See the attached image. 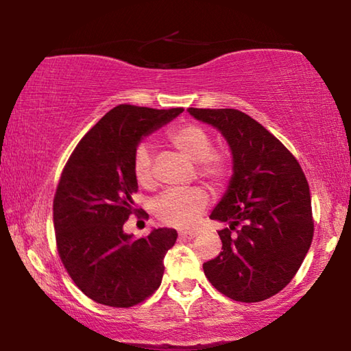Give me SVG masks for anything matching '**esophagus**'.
I'll use <instances>...</instances> for the list:
<instances>
[{"mask_svg":"<svg viewBox=\"0 0 351 351\" xmlns=\"http://www.w3.org/2000/svg\"><path fill=\"white\" fill-rule=\"evenodd\" d=\"M195 237H197V232H193V230H181L180 232L181 240H192Z\"/></svg>","mask_w":351,"mask_h":351,"instance_id":"1","label":"esophagus"}]
</instances>
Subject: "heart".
<instances>
[{
  "label": "heart",
  "mask_w": 351,
  "mask_h": 351,
  "mask_svg": "<svg viewBox=\"0 0 351 351\" xmlns=\"http://www.w3.org/2000/svg\"><path fill=\"white\" fill-rule=\"evenodd\" d=\"M169 144L184 158L197 164V173L212 189L224 187L230 175L229 158L213 150L209 132L197 123H184L167 134ZM133 173L141 187L154 186L152 154L145 145L134 153ZM207 206V195L203 189H169L153 201L152 209L162 223L175 228H190L198 221Z\"/></svg>",
  "instance_id": "heart-1"
}]
</instances>
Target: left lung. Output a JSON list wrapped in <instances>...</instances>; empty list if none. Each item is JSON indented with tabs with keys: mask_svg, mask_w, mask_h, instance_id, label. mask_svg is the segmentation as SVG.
Segmentation results:
<instances>
[{
	"mask_svg": "<svg viewBox=\"0 0 351 351\" xmlns=\"http://www.w3.org/2000/svg\"><path fill=\"white\" fill-rule=\"evenodd\" d=\"M217 128L232 153V178L210 213L223 251L203 265L219 293L237 302L269 299L293 280L311 246L308 181L297 159L261 123L239 110L189 108Z\"/></svg>",
	"mask_w": 351,
	"mask_h": 351,
	"instance_id": "8db88e82",
	"label": "left lung"
}]
</instances>
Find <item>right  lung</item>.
I'll use <instances>...</instances> for the list:
<instances>
[{
	"instance_id": "1",
	"label": "right lung",
	"mask_w": 351,
	"mask_h": 351,
	"mask_svg": "<svg viewBox=\"0 0 351 351\" xmlns=\"http://www.w3.org/2000/svg\"><path fill=\"white\" fill-rule=\"evenodd\" d=\"M182 111L117 105L83 136L64 165L54 197L58 255L73 282L97 304L138 305L161 285L176 230L153 229L136 240L123 224L138 192L133 159L139 142Z\"/></svg>"
}]
</instances>
